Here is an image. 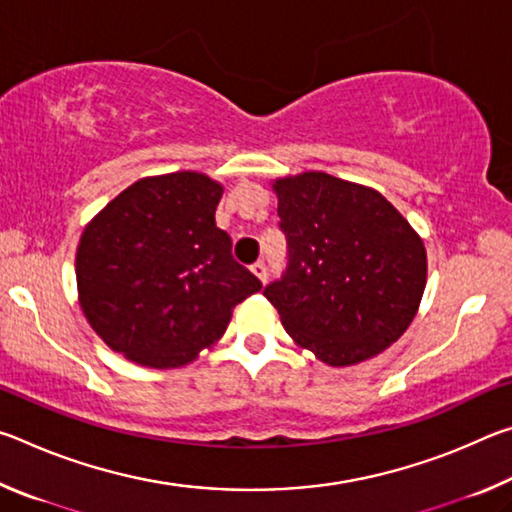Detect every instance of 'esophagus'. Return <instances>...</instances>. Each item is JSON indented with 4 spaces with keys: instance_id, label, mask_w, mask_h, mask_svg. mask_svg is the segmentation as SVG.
<instances>
[{
    "instance_id": "1",
    "label": "esophagus",
    "mask_w": 512,
    "mask_h": 512,
    "mask_svg": "<svg viewBox=\"0 0 512 512\" xmlns=\"http://www.w3.org/2000/svg\"><path fill=\"white\" fill-rule=\"evenodd\" d=\"M250 271H253V275H255V277H259V280L266 282V277H268V268H266V264H264V262H255L253 266H250Z\"/></svg>"
}]
</instances>
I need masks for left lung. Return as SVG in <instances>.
<instances>
[{"instance_id": "1", "label": "left lung", "mask_w": 512, "mask_h": 512, "mask_svg": "<svg viewBox=\"0 0 512 512\" xmlns=\"http://www.w3.org/2000/svg\"><path fill=\"white\" fill-rule=\"evenodd\" d=\"M289 266L264 289L287 334L327 366L377 357L418 314L427 250L377 189L323 171L273 180Z\"/></svg>"}]
</instances>
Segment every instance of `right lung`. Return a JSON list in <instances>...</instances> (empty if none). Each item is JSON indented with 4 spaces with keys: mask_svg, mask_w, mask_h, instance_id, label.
<instances>
[{
    "mask_svg": "<svg viewBox=\"0 0 512 512\" xmlns=\"http://www.w3.org/2000/svg\"><path fill=\"white\" fill-rule=\"evenodd\" d=\"M221 196L223 185L198 171L146 176L85 225L79 305L110 350L158 370L187 366L262 289L216 228Z\"/></svg>",
    "mask_w": 512,
    "mask_h": 512,
    "instance_id": "1",
    "label": "right lung"
}]
</instances>
